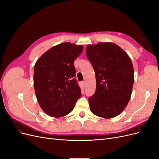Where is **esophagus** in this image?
I'll return each mask as SVG.
<instances>
[{
    "label": "esophagus",
    "mask_w": 159,
    "mask_h": 159,
    "mask_svg": "<svg viewBox=\"0 0 159 159\" xmlns=\"http://www.w3.org/2000/svg\"><path fill=\"white\" fill-rule=\"evenodd\" d=\"M85 84H86V82H85V81H82V82H81V85H82V86H83L84 88H85Z\"/></svg>",
    "instance_id": "1"
}]
</instances>
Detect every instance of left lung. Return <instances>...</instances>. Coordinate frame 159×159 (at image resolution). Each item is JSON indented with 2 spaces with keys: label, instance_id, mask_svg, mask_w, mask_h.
I'll return each mask as SVG.
<instances>
[{
  "label": "left lung",
  "instance_id": "obj_1",
  "mask_svg": "<svg viewBox=\"0 0 159 159\" xmlns=\"http://www.w3.org/2000/svg\"><path fill=\"white\" fill-rule=\"evenodd\" d=\"M86 55L95 72L96 90L89 98L94 115L111 119L127 105L134 84L132 61L121 47L113 42H99L86 47Z\"/></svg>",
  "mask_w": 159,
  "mask_h": 159
}]
</instances>
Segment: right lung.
<instances>
[{"instance_id":"add662e5","label":"right lung","mask_w":159,"mask_h":159,"mask_svg":"<svg viewBox=\"0 0 159 159\" xmlns=\"http://www.w3.org/2000/svg\"><path fill=\"white\" fill-rule=\"evenodd\" d=\"M83 50L81 45L61 43L52 47L36 62L34 87L37 101L51 117L68 115L81 98V89L74 78V62Z\"/></svg>"}]
</instances>
